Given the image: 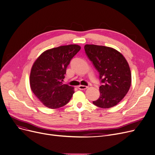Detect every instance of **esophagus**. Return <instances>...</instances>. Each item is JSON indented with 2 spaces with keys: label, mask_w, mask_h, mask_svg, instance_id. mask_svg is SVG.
Returning a JSON list of instances; mask_svg holds the SVG:
<instances>
[{
  "label": "esophagus",
  "mask_w": 155,
  "mask_h": 155,
  "mask_svg": "<svg viewBox=\"0 0 155 155\" xmlns=\"http://www.w3.org/2000/svg\"><path fill=\"white\" fill-rule=\"evenodd\" d=\"M88 87L85 86V85H79L78 88L80 89V90H85Z\"/></svg>",
  "instance_id": "obj_1"
}]
</instances>
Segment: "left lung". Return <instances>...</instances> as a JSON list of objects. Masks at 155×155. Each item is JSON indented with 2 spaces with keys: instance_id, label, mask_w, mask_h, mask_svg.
<instances>
[{
  "instance_id": "1",
  "label": "left lung",
  "mask_w": 155,
  "mask_h": 155,
  "mask_svg": "<svg viewBox=\"0 0 155 155\" xmlns=\"http://www.w3.org/2000/svg\"><path fill=\"white\" fill-rule=\"evenodd\" d=\"M85 53L99 73L102 85L100 97L93 104L101 108L116 105L128 92L131 84L129 64L120 52L104 46L85 45Z\"/></svg>"
}]
</instances>
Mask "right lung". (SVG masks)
<instances>
[{
  "label": "right lung",
  "mask_w": 155,
  "mask_h": 155,
  "mask_svg": "<svg viewBox=\"0 0 155 155\" xmlns=\"http://www.w3.org/2000/svg\"><path fill=\"white\" fill-rule=\"evenodd\" d=\"M81 49L77 45L54 48L44 51L32 65L30 73L31 91L45 106L58 109L66 105L74 88L63 84L67 68Z\"/></svg>",
  "instance_id": "add662e5"
}]
</instances>
